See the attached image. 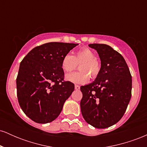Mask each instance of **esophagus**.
<instances>
[{"mask_svg":"<svg viewBox=\"0 0 147 147\" xmlns=\"http://www.w3.org/2000/svg\"><path fill=\"white\" fill-rule=\"evenodd\" d=\"M75 90H79V89H80V86H79V85H77V84H75Z\"/></svg>","mask_w":147,"mask_h":147,"instance_id":"esophagus-1","label":"esophagus"}]
</instances>
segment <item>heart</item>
Listing matches in <instances>:
<instances>
[{"instance_id":"obj_1","label":"heart","mask_w":147,"mask_h":147,"mask_svg":"<svg viewBox=\"0 0 147 147\" xmlns=\"http://www.w3.org/2000/svg\"><path fill=\"white\" fill-rule=\"evenodd\" d=\"M79 65V72H72L65 76V79L72 83L83 84L91 79L98 77L101 71V65L95 59V55L88 48L79 49L74 55L67 54L63 57L61 68L65 72H70Z\"/></svg>"}]
</instances>
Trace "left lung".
Listing matches in <instances>:
<instances>
[{
    "mask_svg": "<svg viewBox=\"0 0 147 147\" xmlns=\"http://www.w3.org/2000/svg\"><path fill=\"white\" fill-rule=\"evenodd\" d=\"M97 50L101 71L92 83L80 88L81 111L86 122L105 129L119 122L131 97L132 78L124 57L106 44L88 45Z\"/></svg>",
    "mask_w": 147,
    "mask_h": 147,
    "instance_id": "obj_1",
    "label": "left lung"
}]
</instances>
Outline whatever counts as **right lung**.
<instances>
[{
	"instance_id": "add662e5",
	"label": "right lung",
	"mask_w": 147,
	"mask_h": 147,
	"mask_svg": "<svg viewBox=\"0 0 147 147\" xmlns=\"http://www.w3.org/2000/svg\"><path fill=\"white\" fill-rule=\"evenodd\" d=\"M78 44L50 42L33 48L20 63L16 78L17 97L25 114L45 124L55 120L75 85L64 81L63 57Z\"/></svg>"
}]
</instances>
